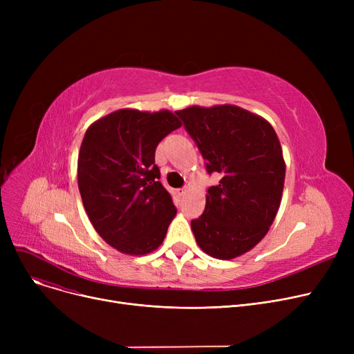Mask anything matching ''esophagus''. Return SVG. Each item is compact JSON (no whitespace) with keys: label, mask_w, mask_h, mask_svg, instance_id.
Returning <instances> with one entry per match:
<instances>
[{"label":"esophagus","mask_w":354,"mask_h":354,"mask_svg":"<svg viewBox=\"0 0 354 354\" xmlns=\"http://www.w3.org/2000/svg\"><path fill=\"white\" fill-rule=\"evenodd\" d=\"M187 192H188V185H185V187H182V188L178 189V194H179L180 196H183Z\"/></svg>","instance_id":"obj_1"}]
</instances>
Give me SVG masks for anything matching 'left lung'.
<instances>
[{"mask_svg":"<svg viewBox=\"0 0 354 354\" xmlns=\"http://www.w3.org/2000/svg\"><path fill=\"white\" fill-rule=\"evenodd\" d=\"M176 115L207 172L219 175L205 211L191 221L196 243L214 258H235L266 236L280 208L286 178L280 140L267 120L238 106H192Z\"/></svg>","mask_w":354,"mask_h":354,"instance_id":"obj_1","label":"left lung"}]
</instances>
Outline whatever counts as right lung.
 I'll return each instance as SVG.
<instances>
[{
  "mask_svg": "<svg viewBox=\"0 0 354 354\" xmlns=\"http://www.w3.org/2000/svg\"><path fill=\"white\" fill-rule=\"evenodd\" d=\"M180 127L167 110L113 111L82 142L77 179L88 219L109 245L130 255L156 250L176 207L155 163L159 142Z\"/></svg>",
  "mask_w": 354,
  "mask_h": 354,
  "instance_id": "right-lung-1",
  "label": "right lung"
}]
</instances>
